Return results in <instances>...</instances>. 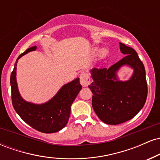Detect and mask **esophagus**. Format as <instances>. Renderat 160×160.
<instances>
[{
  "label": "esophagus",
  "mask_w": 160,
  "mask_h": 160,
  "mask_svg": "<svg viewBox=\"0 0 160 160\" xmlns=\"http://www.w3.org/2000/svg\"><path fill=\"white\" fill-rule=\"evenodd\" d=\"M80 83L82 86L86 87L90 84V78H89V74L86 72H82L80 75Z\"/></svg>",
  "instance_id": "esophagus-1"
}]
</instances>
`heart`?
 I'll list each match as a JSON object with an SVG mask.
<instances>
[{
    "instance_id": "b5f03b06",
    "label": "heart",
    "mask_w": 160,
    "mask_h": 160,
    "mask_svg": "<svg viewBox=\"0 0 160 160\" xmlns=\"http://www.w3.org/2000/svg\"><path fill=\"white\" fill-rule=\"evenodd\" d=\"M100 54H101V56H102V57H104V56H105L106 54H107V50H106L105 49H102V50L101 51V53H100Z\"/></svg>"
}]
</instances>
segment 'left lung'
<instances>
[{
  "label": "left lung",
  "instance_id": "obj_1",
  "mask_svg": "<svg viewBox=\"0 0 160 160\" xmlns=\"http://www.w3.org/2000/svg\"><path fill=\"white\" fill-rule=\"evenodd\" d=\"M125 56L109 68H92L93 82L89 86L92 92V104L98 118L104 123L117 125L132 119L144 107L148 96L144 66L135 49L120 43ZM123 65L133 68L128 81L120 82L116 76Z\"/></svg>",
  "mask_w": 160,
  "mask_h": 160
}]
</instances>
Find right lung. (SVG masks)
Instances as JSON below:
<instances>
[{"mask_svg": "<svg viewBox=\"0 0 160 160\" xmlns=\"http://www.w3.org/2000/svg\"><path fill=\"white\" fill-rule=\"evenodd\" d=\"M37 47H30L18 57L13 71L10 75L12 103L16 113L33 128L43 133H54L67 125L71 114V106L82 86L80 79L65 84L56 95L44 104H36L28 102L22 98L16 82V65L18 59L26 53L36 50Z\"/></svg>", "mask_w": 160, "mask_h": 160, "instance_id": "1", "label": "right lung"}]
</instances>
